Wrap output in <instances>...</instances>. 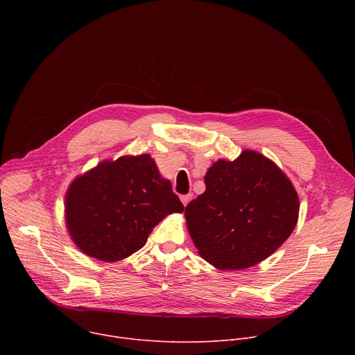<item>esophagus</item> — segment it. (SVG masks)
<instances>
[{
    "mask_svg": "<svg viewBox=\"0 0 355 355\" xmlns=\"http://www.w3.org/2000/svg\"><path fill=\"white\" fill-rule=\"evenodd\" d=\"M181 198V202L184 204V207H187L188 205V202L192 199V193H187V195H181L180 196Z\"/></svg>",
    "mask_w": 355,
    "mask_h": 355,
    "instance_id": "esophagus-1",
    "label": "esophagus"
}]
</instances>
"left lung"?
<instances>
[{"label": "left lung", "instance_id": "1", "mask_svg": "<svg viewBox=\"0 0 355 355\" xmlns=\"http://www.w3.org/2000/svg\"><path fill=\"white\" fill-rule=\"evenodd\" d=\"M205 185V192L187 205L185 218L200 257L219 270L259 264L296 226L299 198L293 185L256 151L216 162Z\"/></svg>", "mask_w": 355, "mask_h": 355}]
</instances>
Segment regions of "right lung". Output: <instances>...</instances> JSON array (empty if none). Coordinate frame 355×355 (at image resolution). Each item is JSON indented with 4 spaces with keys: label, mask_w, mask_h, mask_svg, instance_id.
<instances>
[{
    "label": "right lung",
    "mask_w": 355,
    "mask_h": 355,
    "mask_svg": "<svg viewBox=\"0 0 355 355\" xmlns=\"http://www.w3.org/2000/svg\"><path fill=\"white\" fill-rule=\"evenodd\" d=\"M182 211L148 155L101 163L74 180L66 196L71 239L84 254L107 263L133 254L160 220Z\"/></svg>",
    "instance_id": "obj_1"
}]
</instances>
